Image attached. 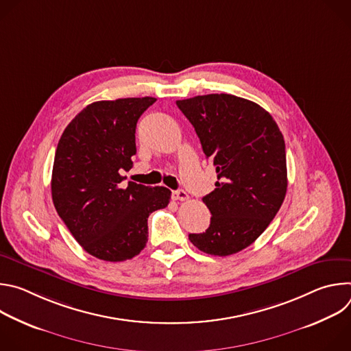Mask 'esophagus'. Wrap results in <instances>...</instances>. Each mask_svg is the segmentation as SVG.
Segmentation results:
<instances>
[{
	"mask_svg": "<svg viewBox=\"0 0 351 351\" xmlns=\"http://www.w3.org/2000/svg\"><path fill=\"white\" fill-rule=\"evenodd\" d=\"M172 198L173 199H180V202H186V199L189 198V195H187V193L184 190L179 189V190L172 191Z\"/></svg>",
	"mask_w": 351,
	"mask_h": 351,
	"instance_id": "1",
	"label": "esophagus"
}]
</instances>
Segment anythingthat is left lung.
Returning <instances> with one entry per match:
<instances>
[{
	"label": "left lung",
	"mask_w": 351,
	"mask_h": 351,
	"mask_svg": "<svg viewBox=\"0 0 351 351\" xmlns=\"http://www.w3.org/2000/svg\"><path fill=\"white\" fill-rule=\"evenodd\" d=\"M176 106L218 173L215 190L203 198L211 223L189 239L207 254H236L260 237L285 199L283 134L263 107L232 94L197 95Z\"/></svg>",
	"instance_id": "8db88e82"
}]
</instances>
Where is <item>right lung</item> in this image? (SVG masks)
<instances>
[{
    "mask_svg": "<svg viewBox=\"0 0 351 351\" xmlns=\"http://www.w3.org/2000/svg\"><path fill=\"white\" fill-rule=\"evenodd\" d=\"M154 97L95 101L64 130L56 152L51 194L76 241L95 258L118 263L137 256L148 237V215L169 204L171 190L129 182L136 125Z\"/></svg>",
    "mask_w": 351,
    "mask_h": 351,
    "instance_id": "right-lung-1",
    "label": "right lung"
}]
</instances>
